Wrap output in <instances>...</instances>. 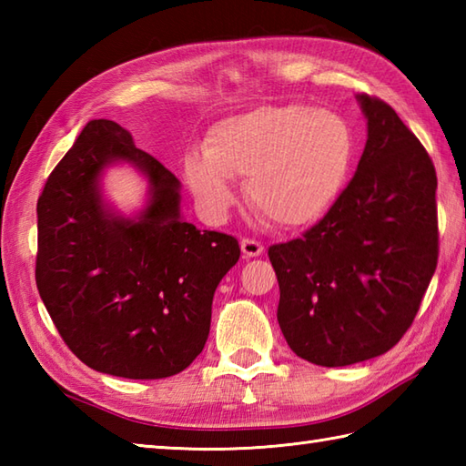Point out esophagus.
<instances>
[{
  "mask_svg": "<svg viewBox=\"0 0 466 466\" xmlns=\"http://www.w3.org/2000/svg\"><path fill=\"white\" fill-rule=\"evenodd\" d=\"M240 248H242L244 258H256V256H260L264 252V246L258 240H252V238H242Z\"/></svg>",
  "mask_w": 466,
  "mask_h": 466,
  "instance_id": "34e87169",
  "label": "esophagus"
}]
</instances>
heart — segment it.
<instances>
[{
  "label": "heart",
  "mask_w": 466,
  "mask_h": 466,
  "mask_svg": "<svg viewBox=\"0 0 466 466\" xmlns=\"http://www.w3.org/2000/svg\"><path fill=\"white\" fill-rule=\"evenodd\" d=\"M354 136L330 110L264 106L218 122L204 150H187L184 180L204 216L218 220L234 202V176L266 220L302 226L329 210L349 177Z\"/></svg>",
  "instance_id": "obj_1"
}]
</instances>
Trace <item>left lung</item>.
Wrapping results in <instances>:
<instances>
[{
	"instance_id": "1",
	"label": "left lung",
	"mask_w": 466,
	"mask_h": 466,
	"mask_svg": "<svg viewBox=\"0 0 466 466\" xmlns=\"http://www.w3.org/2000/svg\"><path fill=\"white\" fill-rule=\"evenodd\" d=\"M356 100L369 137L352 180L302 238L268 248L280 330L319 366L390 350L410 329L439 258L431 156L389 104Z\"/></svg>"
}]
</instances>
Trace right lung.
Wrapping results in <instances>:
<instances>
[{
	"label": "right lung",
	"mask_w": 466,
	"mask_h": 466,
	"mask_svg": "<svg viewBox=\"0 0 466 466\" xmlns=\"http://www.w3.org/2000/svg\"><path fill=\"white\" fill-rule=\"evenodd\" d=\"M120 161L148 182L134 217L101 192L103 172ZM238 258L234 236L184 220L180 180L112 120L86 124L37 200L39 296L69 350L97 372L152 380L187 369Z\"/></svg>",
	"instance_id": "right-lung-1"
}]
</instances>
